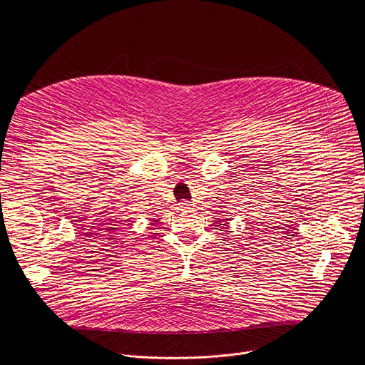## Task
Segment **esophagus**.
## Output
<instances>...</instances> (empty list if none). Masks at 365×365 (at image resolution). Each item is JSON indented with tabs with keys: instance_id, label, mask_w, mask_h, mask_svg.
<instances>
[{
	"instance_id": "1",
	"label": "esophagus",
	"mask_w": 365,
	"mask_h": 365,
	"mask_svg": "<svg viewBox=\"0 0 365 365\" xmlns=\"http://www.w3.org/2000/svg\"><path fill=\"white\" fill-rule=\"evenodd\" d=\"M179 207H180V211H186V210H189V207H190V202L182 200V202L179 203Z\"/></svg>"
}]
</instances>
